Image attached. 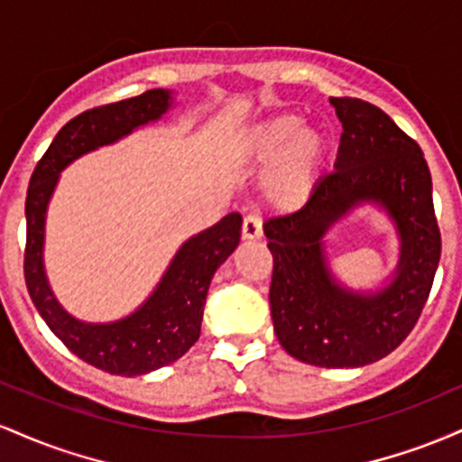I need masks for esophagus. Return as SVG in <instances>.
Instances as JSON below:
<instances>
[{
  "instance_id": "obj_1",
  "label": "esophagus",
  "mask_w": 462,
  "mask_h": 462,
  "mask_svg": "<svg viewBox=\"0 0 462 462\" xmlns=\"http://www.w3.org/2000/svg\"><path fill=\"white\" fill-rule=\"evenodd\" d=\"M243 241H258L263 236V221L258 217L249 215L243 219V227H241Z\"/></svg>"
}]
</instances>
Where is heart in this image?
<instances>
[{
  "instance_id": "b5f03b06",
  "label": "heart",
  "mask_w": 462,
  "mask_h": 462,
  "mask_svg": "<svg viewBox=\"0 0 462 462\" xmlns=\"http://www.w3.org/2000/svg\"><path fill=\"white\" fill-rule=\"evenodd\" d=\"M326 152L323 132L304 125V116L291 110L247 125L232 143L238 162L267 164L261 176L263 198L280 213H295L312 199Z\"/></svg>"
}]
</instances>
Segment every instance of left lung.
<instances>
[{"instance_id":"obj_1","label":"left lung","mask_w":462,"mask_h":462,"mask_svg":"<svg viewBox=\"0 0 462 462\" xmlns=\"http://www.w3.org/2000/svg\"><path fill=\"white\" fill-rule=\"evenodd\" d=\"M343 124L334 171L293 215L264 224L273 256V330L293 358L354 369L384 358L412 330L441 258L432 178L423 152L374 104L330 97ZM360 208H375L398 238V261L378 285L354 290L333 273L329 235Z\"/></svg>"}]
</instances>
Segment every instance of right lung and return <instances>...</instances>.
Segmentation results:
<instances>
[{"label":"right lung","instance_id":"obj_1","mask_svg":"<svg viewBox=\"0 0 462 462\" xmlns=\"http://www.w3.org/2000/svg\"><path fill=\"white\" fill-rule=\"evenodd\" d=\"M176 108V93L152 88L78 115L56 134L32 173L25 199V284L36 310L65 346L93 367L115 375H145L176 363L199 338L206 295L217 269L241 241V215L189 236L173 254L152 293L128 315L87 321L71 315L56 298L45 272V226L60 173L87 153L119 143L132 132L161 124Z\"/></svg>","mask_w":462,"mask_h":462}]
</instances>
